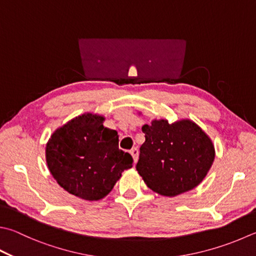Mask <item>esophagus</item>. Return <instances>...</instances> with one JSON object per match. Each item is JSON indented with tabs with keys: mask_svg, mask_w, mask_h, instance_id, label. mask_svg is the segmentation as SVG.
I'll list each match as a JSON object with an SVG mask.
<instances>
[{
	"mask_svg": "<svg viewBox=\"0 0 256 256\" xmlns=\"http://www.w3.org/2000/svg\"><path fill=\"white\" fill-rule=\"evenodd\" d=\"M130 155L132 156V159H134V162L136 164L137 160H138V155H139V150L137 148H132V150H130Z\"/></svg>",
	"mask_w": 256,
	"mask_h": 256,
	"instance_id": "obj_1",
	"label": "esophagus"
}]
</instances>
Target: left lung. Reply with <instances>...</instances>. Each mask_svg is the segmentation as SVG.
<instances>
[{
	"label": "left lung",
	"instance_id": "8db88e82",
	"mask_svg": "<svg viewBox=\"0 0 256 256\" xmlns=\"http://www.w3.org/2000/svg\"><path fill=\"white\" fill-rule=\"evenodd\" d=\"M144 142L136 170L152 190L174 197L198 186L215 159L212 139L190 119L144 124Z\"/></svg>",
	"mask_w": 256,
	"mask_h": 256
}]
</instances>
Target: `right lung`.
<instances>
[{
	"label": "right lung",
	"instance_id": "obj_1",
	"mask_svg": "<svg viewBox=\"0 0 256 256\" xmlns=\"http://www.w3.org/2000/svg\"><path fill=\"white\" fill-rule=\"evenodd\" d=\"M104 117L86 112L58 128L46 142V160L64 190L84 200H99L112 190L124 170L132 167L130 154L119 149L116 130Z\"/></svg>",
	"mask_w": 256,
	"mask_h": 256
}]
</instances>
